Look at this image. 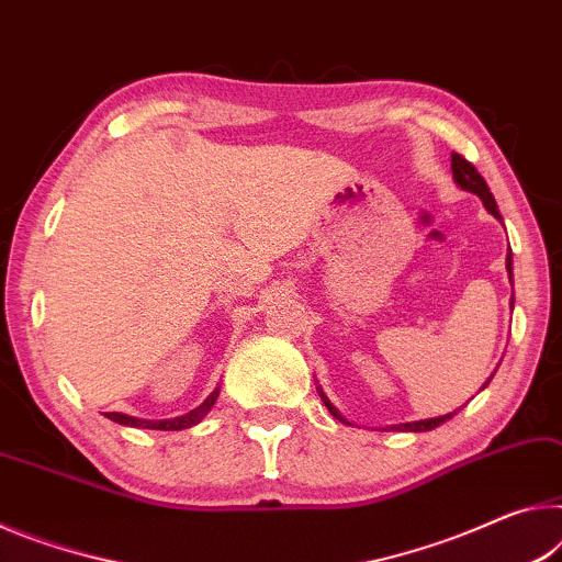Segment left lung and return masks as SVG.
I'll return each mask as SVG.
<instances>
[{
    "label": "left lung",
    "mask_w": 562,
    "mask_h": 562,
    "mask_svg": "<svg viewBox=\"0 0 562 562\" xmlns=\"http://www.w3.org/2000/svg\"><path fill=\"white\" fill-rule=\"evenodd\" d=\"M450 169H453V179H456L458 187L465 189V191H471V194H475V196H481L483 206L488 209L495 218H501L498 204H495V199H493V194H491L488 183H485V179L481 177V173H477V169L473 167L471 161L465 159V156L456 154V151L450 154ZM508 273H510V279H513V256H510V254H508ZM321 398H324L326 408L330 411V416L338 418V420H344L341 413H338L334 406H330V401L326 398L324 393H321ZM448 418H453V413H448V416H440V418L418 420V423H403V426H395V428H398V430H418V434H420V430H434L436 426H440V423H446ZM344 423H346V420H344Z\"/></svg>",
    "instance_id": "8db88e82"
}]
</instances>
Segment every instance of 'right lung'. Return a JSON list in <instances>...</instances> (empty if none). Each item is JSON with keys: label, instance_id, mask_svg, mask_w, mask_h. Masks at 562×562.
<instances>
[{"label": "right lung", "instance_id": "obj_1", "mask_svg": "<svg viewBox=\"0 0 562 562\" xmlns=\"http://www.w3.org/2000/svg\"><path fill=\"white\" fill-rule=\"evenodd\" d=\"M218 395V389L209 395V398L201 403L199 408L189 411L187 416L181 418H173V420H139V418H132V416H124V413H106L109 420L119 423V426H132V428H151V430H181V428H191L194 423H199L201 418L206 416V413L211 411V406H214Z\"/></svg>", "mask_w": 562, "mask_h": 562}]
</instances>
